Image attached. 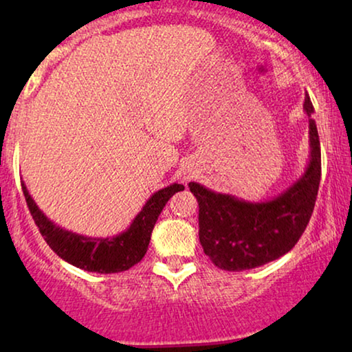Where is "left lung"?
Listing matches in <instances>:
<instances>
[{
    "instance_id": "1",
    "label": "left lung",
    "mask_w": 352,
    "mask_h": 352,
    "mask_svg": "<svg viewBox=\"0 0 352 352\" xmlns=\"http://www.w3.org/2000/svg\"><path fill=\"white\" fill-rule=\"evenodd\" d=\"M311 158L305 175L267 201H245L189 182L199 201V239L206 256L224 271H247L283 256L309 223L320 184V141L306 93Z\"/></svg>"
}]
</instances>
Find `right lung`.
Returning a JSON list of instances; mask_svg holds the SVG:
<instances>
[{
    "mask_svg": "<svg viewBox=\"0 0 352 352\" xmlns=\"http://www.w3.org/2000/svg\"><path fill=\"white\" fill-rule=\"evenodd\" d=\"M23 195L33 221L40 229L43 239L52 252L64 261L88 272L113 274L123 272L138 264L146 254L151 242V235L163 206L176 192L184 190L182 184H171L153 194L142 206L131 226L120 235L110 239H93L70 232L56 226L43 214L35 200L28 194L25 184H22Z\"/></svg>",
    "mask_w": 352,
    "mask_h": 352,
    "instance_id": "add662e5",
    "label": "right lung"
}]
</instances>
